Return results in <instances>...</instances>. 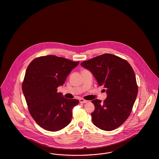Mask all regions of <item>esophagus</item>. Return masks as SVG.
Here are the masks:
<instances>
[{
  "mask_svg": "<svg viewBox=\"0 0 159 159\" xmlns=\"http://www.w3.org/2000/svg\"><path fill=\"white\" fill-rule=\"evenodd\" d=\"M87 101H88L85 100L84 99H80V103H82V104L85 103V102H87Z\"/></svg>",
  "mask_w": 159,
  "mask_h": 159,
  "instance_id": "34e87169",
  "label": "esophagus"
}]
</instances>
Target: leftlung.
<instances>
[{"instance_id": "1", "label": "left lung", "mask_w": 159, "mask_h": 159, "mask_svg": "<svg viewBox=\"0 0 159 159\" xmlns=\"http://www.w3.org/2000/svg\"><path fill=\"white\" fill-rule=\"evenodd\" d=\"M81 65L95 76L98 84L104 85L107 97L101 102H92L95 110L91 113L96 127L111 131L122 125L131 113L138 93L134 72L127 60L105 53L83 61Z\"/></svg>"}]
</instances>
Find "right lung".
<instances>
[{"label":"right lung","mask_w":159,"mask_h":159,"mask_svg":"<svg viewBox=\"0 0 159 159\" xmlns=\"http://www.w3.org/2000/svg\"><path fill=\"white\" fill-rule=\"evenodd\" d=\"M79 63L49 55L34 59L28 66L22 90L30 115L43 129L57 131L71 122L79 101L64 98L57 88Z\"/></svg>","instance_id":"add662e5"}]
</instances>
